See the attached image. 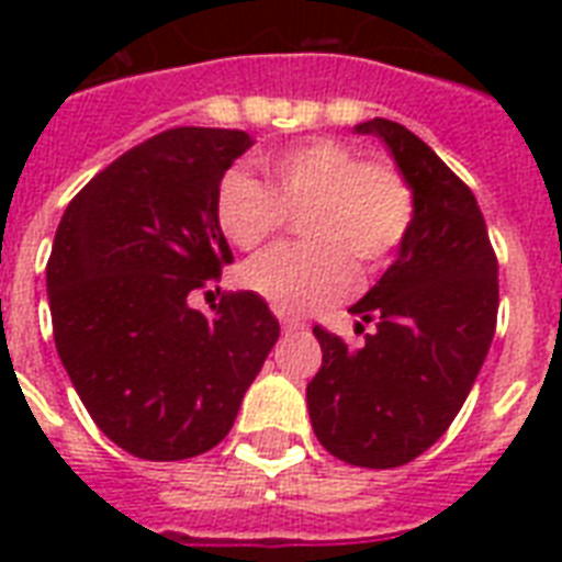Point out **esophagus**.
<instances>
[{
    "instance_id": "esophagus-1",
    "label": "esophagus",
    "mask_w": 562,
    "mask_h": 562,
    "mask_svg": "<svg viewBox=\"0 0 562 562\" xmlns=\"http://www.w3.org/2000/svg\"><path fill=\"white\" fill-rule=\"evenodd\" d=\"M300 329H306L303 321H294V317H282V333H300Z\"/></svg>"
}]
</instances>
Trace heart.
Here are the masks:
<instances>
[{
    "label": "heart",
    "mask_w": 562,
    "mask_h": 562,
    "mask_svg": "<svg viewBox=\"0 0 562 562\" xmlns=\"http://www.w3.org/2000/svg\"><path fill=\"white\" fill-rule=\"evenodd\" d=\"M256 166L268 180L229 169L215 189V218L241 250H256L303 210V245L256 256L241 268L247 291L280 315H308L347 297L361 271L391 262L414 221V194L391 162L361 160L333 136L262 151Z\"/></svg>",
    "instance_id": "1"
}]
</instances>
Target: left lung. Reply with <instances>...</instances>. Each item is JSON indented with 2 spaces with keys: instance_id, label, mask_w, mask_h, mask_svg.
Segmentation results:
<instances>
[{
  "instance_id": "left-lung-1",
  "label": "left lung",
  "mask_w": 562,
  "mask_h": 562,
  "mask_svg": "<svg viewBox=\"0 0 562 562\" xmlns=\"http://www.w3.org/2000/svg\"><path fill=\"white\" fill-rule=\"evenodd\" d=\"M356 134L387 145L414 194V221L396 262L350 308L375 326L364 347L315 326L324 364L306 402L326 452L391 470L458 417L496 333L498 262L475 194L419 136L391 119L361 122Z\"/></svg>"
}]
</instances>
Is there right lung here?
Wrapping results in <instances>:
<instances>
[{"mask_svg": "<svg viewBox=\"0 0 562 562\" xmlns=\"http://www.w3.org/2000/svg\"><path fill=\"white\" fill-rule=\"evenodd\" d=\"M245 131L175 127L75 194L46 265L57 356L95 426L145 461L210 452L280 338L254 291L203 315L189 297L233 262L215 218Z\"/></svg>", "mask_w": 562, "mask_h": 562, "instance_id": "obj_1", "label": "right lung"}]
</instances>
